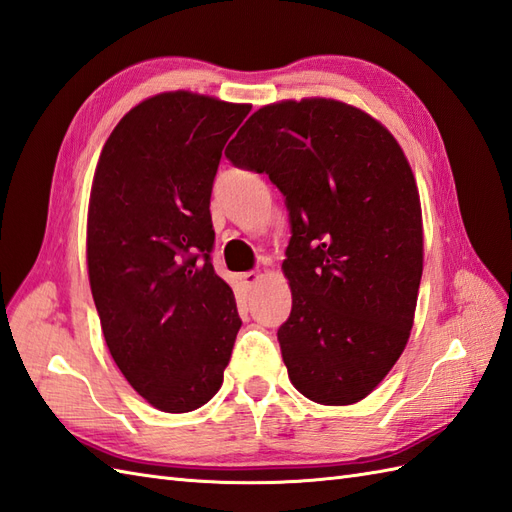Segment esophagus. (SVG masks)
<instances>
[{
  "mask_svg": "<svg viewBox=\"0 0 512 512\" xmlns=\"http://www.w3.org/2000/svg\"><path fill=\"white\" fill-rule=\"evenodd\" d=\"M260 278H263V276H260L258 271H245V273H241V282H243L245 289H252V286H254Z\"/></svg>",
  "mask_w": 512,
  "mask_h": 512,
  "instance_id": "1",
  "label": "esophagus"
}]
</instances>
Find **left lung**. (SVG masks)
Masks as SVG:
<instances>
[{
  "label": "left lung",
  "instance_id": "8db88e82",
  "mask_svg": "<svg viewBox=\"0 0 512 512\" xmlns=\"http://www.w3.org/2000/svg\"><path fill=\"white\" fill-rule=\"evenodd\" d=\"M284 195L293 306L278 330L295 389L326 406L367 397L402 356L423 271L415 176L393 134L350 104L286 99L226 149Z\"/></svg>",
  "mask_w": 512,
  "mask_h": 512
}]
</instances>
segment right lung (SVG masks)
<instances>
[{"mask_svg":"<svg viewBox=\"0 0 512 512\" xmlns=\"http://www.w3.org/2000/svg\"><path fill=\"white\" fill-rule=\"evenodd\" d=\"M252 110L189 91L134 106L99 156L86 223L91 293L112 360L165 413L219 391L241 317L210 263L223 145Z\"/></svg>","mask_w":512,"mask_h":512,"instance_id":"obj_1","label":"right lung"}]
</instances>
